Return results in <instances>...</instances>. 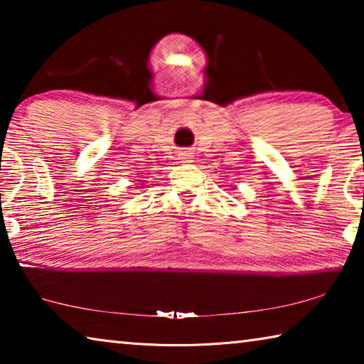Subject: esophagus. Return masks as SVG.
Instances as JSON below:
<instances>
[{"label": "esophagus", "mask_w": 364, "mask_h": 364, "mask_svg": "<svg viewBox=\"0 0 364 364\" xmlns=\"http://www.w3.org/2000/svg\"><path fill=\"white\" fill-rule=\"evenodd\" d=\"M180 162H183V164H189L191 162V159H193V156H191V152H188V151H183V152H180Z\"/></svg>", "instance_id": "obj_1"}]
</instances>
